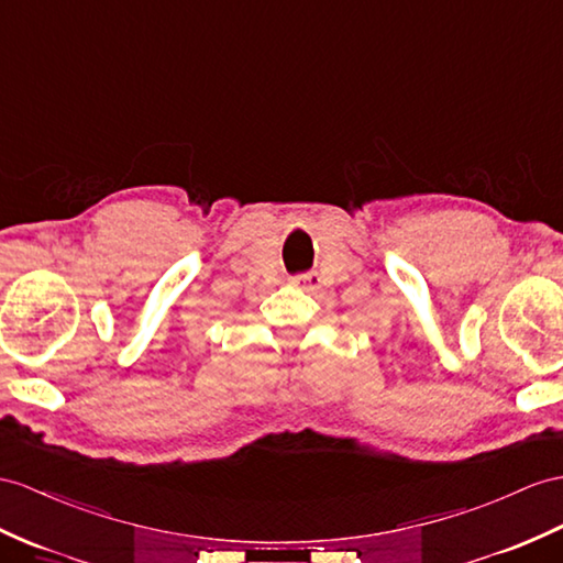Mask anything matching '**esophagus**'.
<instances>
[{
	"label": "esophagus",
	"mask_w": 563,
	"mask_h": 563,
	"mask_svg": "<svg viewBox=\"0 0 563 563\" xmlns=\"http://www.w3.org/2000/svg\"><path fill=\"white\" fill-rule=\"evenodd\" d=\"M291 284L300 286V289H306V291H318L320 289V277H318V272H303V274H296Z\"/></svg>",
	"instance_id": "obj_1"
}]
</instances>
